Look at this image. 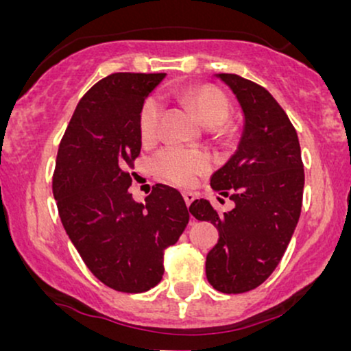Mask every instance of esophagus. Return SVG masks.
I'll list each match as a JSON object with an SVG mask.
<instances>
[{"mask_svg": "<svg viewBox=\"0 0 351 351\" xmlns=\"http://www.w3.org/2000/svg\"><path fill=\"white\" fill-rule=\"evenodd\" d=\"M183 198H184V203H186V206H189V204L195 201V195H193V193H189V191H184Z\"/></svg>", "mask_w": 351, "mask_h": 351, "instance_id": "obj_1", "label": "esophagus"}]
</instances>
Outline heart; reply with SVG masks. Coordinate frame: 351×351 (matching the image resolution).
Listing matches in <instances>:
<instances>
[{"label":"heart","mask_w":351,"mask_h":351,"mask_svg":"<svg viewBox=\"0 0 351 351\" xmlns=\"http://www.w3.org/2000/svg\"><path fill=\"white\" fill-rule=\"evenodd\" d=\"M176 97L183 102L204 127L216 128L228 120L231 104L223 90L215 86H191L176 92ZM162 106L156 97H148L142 104L138 114L140 136L143 142H152L158 136ZM153 167L160 176L176 184H191L196 176L208 170L209 160L204 153L168 147L153 158Z\"/></svg>","instance_id":"b5f03b06"}]
</instances>
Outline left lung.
<instances>
[{"mask_svg":"<svg viewBox=\"0 0 351 351\" xmlns=\"http://www.w3.org/2000/svg\"><path fill=\"white\" fill-rule=\"evenodd\" d=\"M234 92L244 114L237 150L211 176V188L234 201L217 215L206 199L189 213L219 231L206 256V277L216 291L243 293L259 287L280 263L300 217L304 163L299 136L277 100L259 84L217 74Z\"/></svg>","mask_w":351,"mask_h":351,"instance_id":"obj_1","label":"left lung"}]
</instances>
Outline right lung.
<instances>
[{"label":"right lung","mask_w":351,"mask_h":351,"mask_svg":"<svg viewBox=\"0 0 351 351\" xmlns=\"http://www.w3.org/2000/svg\"><path fill=\"white\" fill-rule=\"evenodd\" d=\"M165 74L115 72L80 99L60 140L52 193L62 226L107 287L147 292L162 280L163 252L183 234V196L155 184L145 203L128 193L140 155V108Z\"/></svg>","instance_id":"1"}]
</instances>
